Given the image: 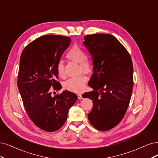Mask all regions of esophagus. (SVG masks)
I'll list each match as a JSON object with an SVG mask.
<instances>
[{
	"label": "esophagus",
	"instance_id": "esophagus-1",
	"mask_svg": "<svg viewBox=\"0 0 158 158\" xmlns=\"http://www.w3.org/2000/svg\"><path fill=\"white\" fill-rule=\"evenodd\" d=\"M77 97H78L79 100H81V99H83L82 95H81V94H77Z\"/></svg>",
	"mask_w": 158,
	"mask_h": 158
}]
</instances>
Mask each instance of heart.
Listing matches in <instances>:
<instances>
[{"label": "heart", "mask_w": 158, "mask_h": 158, "mask_svg": "<svg viewBox=\"0 0 158 158\" xmlns=\"http://www.w3.org/2000/svg\"><path fill=\"white\" fill-rule=\"evenodd\" d=\"M66 57L69 60L79 63V72L85 73H90L93 71L94 65L90 58L86 56V51L80 46L73 45L66 52ZM56 72L59 77H65L64 64L62 60L58 61L56 65ZM87 78L84 74L78 77H72L64 81V88L73 92L79 93L82 92L85 87Z\"/></svg>", "instance_id": "b5f03b06"}]
</instances>
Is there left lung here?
<instances>
[{
	"instance_id": "8db88e82",
	"label": "left lung",
	"mask_w": 158,
	"mask_h": 158,
	"mask_svg": "<svg viewBox=\"0 0 158 158\" xmlns=\"http://www.w3.org/2000/svg\"><path fill=\"white\" fill-rule=\"evenodd\" d=\"M84 39L94 69L89 83L93 90L82 96L93 102L88 114L90 124L98 130L108 131L120 123L129 106L133 85L132 60L112 35L94 34Z\"/></svg>"
}]
</instances>
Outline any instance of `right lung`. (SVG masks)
I'll use <instances>...</instances> for the list:
<instances>
[{
	"label": "right lung",
	"mask_w": 158,
	"mask_h": 158,
	"mask_svg": "<svg viewBox=\"0 0 158 158\" xmlns=\"http://www.w3.org/2000/svg\"><path fill=\"white\" fill-rule=\"evenodd\" d=\"M70 42L68 36L45 35L29 43L21 55L17 86L23 105L33 123L45 131L61 128L77 100V95L66 90L54 97L50 92L51 87L62 88L56 65Z\"/></svg>",
	"instance_id": "right-lung-1"
}]
</instances>
